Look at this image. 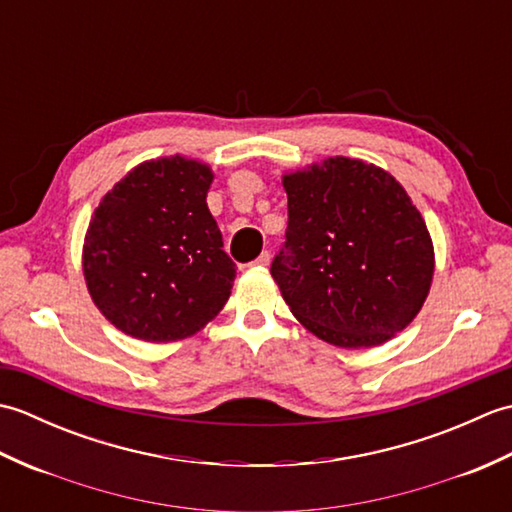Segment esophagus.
<instances>
[{"mask_svg": "<svg viewBox=\"0 0 512 512\" xmlns=\"http://www.w3.org/2000/svg\"><path fill=\"white\" fill-rule=\"evenodd\" d=\"M253 264H255V266H259V268H266V266L270 264V253H268V250H264V253L259 255Z\"/></svg>", "mask_w": 512, "mask_h": 512, "instance_id": "obj_1", "label": "esophagus"}]
</instances>
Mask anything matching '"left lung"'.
<instances>
[{"mask_svg":"<svg viewBox=\"0 0 512 512\" xmlns=\"http://www.w3.org/2000/svg\"><path fill=\"white\" fill-rule=\"evenodd\" d=\"M286 244L270 275L303 328L361 350L394 339L429 295L433 242L402 184L334 156L284 176Z\"/></svg>","mask_w":512,"mask_h":512,"instance_id":"obj_1","label":"left lung"}]
</instances>
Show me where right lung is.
Instances as JSON below:
<instances>
[{"instance_id": "right-lung-1", "label": "right lung", "mask_w": 512, "mask_h": 512, "mask_svg": "<svg viewBox=\"0 0 512 512\" xmlns=\"http://www.w3.org/2000/svg\"><path fill=\"white\" fill-rule=\"evenodd\" d=\"M213 171L169 156L140 162L103 195L83 244L94 306L147 343L200 332L231 297L235 264L206 206Z\"/></svg>"}]
</instances>
